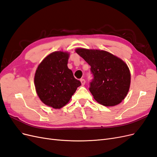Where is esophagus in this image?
Listing matches in <instances>:
<instances>
[{"label": "esophagus", "instance_id": "obj_1", "mask_svg": "<svg viewBox=\"0 0 157 157\" xmlns=\"http://www.w3.org/2000/svg\"><path fill=\"white\" fill-rule=\"evenodd\" d=\"M80 82H81V84H82V86H84V85L85 84V83H86V81H85L84 79H80Z\"/></svg>", "mask_w": 157, "mask_h": 157}]
</instances>
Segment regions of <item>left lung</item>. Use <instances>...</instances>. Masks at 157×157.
<instances>
[{
  "label": "left lung",
  "instance_id": "obj_1",
  "mask_svg": "<svg viewBox=\"0 0 157 157\" xmlns=\"http://www.w3.org/2000/svg\"><path fill=\"white\" fill-rule=\"evenodd\" d=\"M75 52L91 67L94 78L89 90L95 100L106 107L121 103L130 86L131 75L127 64L105 50L78 48Z\"/></svg>",
  "mask_w": 157,
  "mask_h": 157
}]
</instances>
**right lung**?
<instances>
[{"mask_svg": "<svg viewBox=\"0 0 157 157\" xmlns=\"http://www.w3.org/2000/svg\"><path fill=\"white\" fill-rule=\"evenodd\" d=\"M70 54L56 51L48 54L38 65L35 74L36 92L40 101L54 109L67 104L81 85L67 67Z\"/></svg>", "mask_w": 157, "mask_h": 157, "instance_id": "1", "label": "right lung"}]
</instances>
